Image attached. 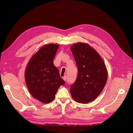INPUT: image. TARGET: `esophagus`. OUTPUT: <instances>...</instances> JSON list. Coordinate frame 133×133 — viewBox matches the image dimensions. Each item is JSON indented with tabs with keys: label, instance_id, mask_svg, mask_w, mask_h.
Segmentation results:
<instances>
[{
	"label": "esophagus",
	"instance_id": "esophagus-1",
	"mask_svg": "<svg viewBox=\"0 0 133 133\" xmlns=\"http://www.w3.org/2000/svg\"><path fill=\"white\" fill-rule=\"evenodd\" d=\"M63 79L64 81H66V79H67V77H66V76H64V77H63Z\"/></svg>",
	"mask_w": 133,
	"mask_h": 133
}]
</instances>
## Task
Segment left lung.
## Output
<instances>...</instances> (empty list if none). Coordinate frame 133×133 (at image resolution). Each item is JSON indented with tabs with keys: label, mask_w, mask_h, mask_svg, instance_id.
<instances>
[{
	"label": "left lung",
	"mask_w": 133,
	"mask_h": 133,
	"mask_svg": "<svg viewBox=\"0 0 133 133\" xmlns=\"http://www.w3.org/2000/svg\"><path fill=\"white\" fill-rule=\"evenodd\" d=\"M77 63L78 74L70 93L75 101L87 103L94 101L102 91L107 71L102 58L89 44L78 42L70 47Z\"/></svg>",
	"instance_id": "8db88e82"
}]
</instances>
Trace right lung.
I'll use <instances>...</instances> for the list:
<instances>
[{
	"instance_id": "add662e5",
	"label": "right lung",
	"mask_w": 133,
	"mask_h": 133,
	"mask_svg": "<svg viewBox=\"0 0 133 133\" xmlns=\"http://www.w3.org/2000/svg\"><path fill=\"white\" fill-rule=\"evenodd\" d=\"M59 48L58 44L42 46L30 58L25 71V81L30 94L43 103L52 102L65 82L59 75L53 61Z\"/></svg>"
}]
</instances>
